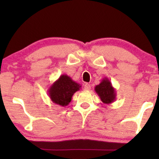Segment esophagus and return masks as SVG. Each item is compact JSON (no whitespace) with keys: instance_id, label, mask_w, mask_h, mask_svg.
I'll return each mask as SVG.
<instances>
[{"instance_id":"obj_1","label":"esophagus","mask_w":159,"mask_h":159,"mask_svg":"<svg viewBox=\"0 0 159 159\" xmlns=\"http://www.w3.org/2000/svg\"><path fill=\"white\" fill-rule=\"evenodd\" d=\"M90 88H91L90 84H88V83H86V84L84 85V90H90Z\"/></svg>"}]
</instances>
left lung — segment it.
Here are the masks:
<instances>
[{
    "mask_svg": "<svg viewBox=\"0 0 159 159\" xmlns=\"http://www.w3.org/2000/svg\"><path fill=\"white\" fill-rule=\"evenodd\" d=\"M95 91L104 103L110 104L116 100V90L108 78H103L101 83L95 87Z\"/></svg>",
    "mask_w": 159,
    "mask_h": 159,
    "instance_id": "8db88e82",
    "label": "left lung"
}]
</instances>
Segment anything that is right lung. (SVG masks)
Segmentation results:
<instances>
[{"instance_id":"add662e5","label":"right lung","mask_w":159,"mask_h":159,"mask_svg":"<svg viewBox=\"0 0 159 159\" xmlns=\"http://www.w3.org/2000/svg\"><path fill=\"white\" fill-rule=\"evenodd\" d=\"M80 88L81 84L74 81L68 75H62L51 84L48 92L53 103L66 106L71 102L73 95Z\"/></svg>"}]
</instances>
